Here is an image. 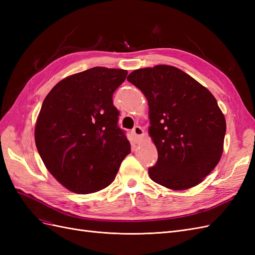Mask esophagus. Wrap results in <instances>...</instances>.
I'll return each instance as SVG.
<instances>
[{"mask_svg":"<svg viewBox=\"0 0 255 255\" xmlns=\"http://www.w3.org/2000/svg\"><path fill=\"white\" fill-rule=\"evenodd\" d=\"M132 133H133V135H134L135 137H137V138H141V137H143V135H144L143 129H142L140 127H138V126H136V127L132 129Z\"/></svg>","mask_w":255,"mask_h":255,"instance_id":"esophagus-1","label":"esophagus"}]
</instances>
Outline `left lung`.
<instances>
[{
	"mask_svg": "<svg viewBox=\"0 0 255 255\" xmlns=\"http://www.w3.org/2000/svg\"><path fill=\"white\" fill-rule=\"evenodd\" d=\"M128 81L148 100L149 134L158 153L151 180L173 190L201 183L219 163L227 129L215 97L172 66L138 69Z\"/></svg>",
	"mask_w": 255,
	"mask_h": 255,
	"instance_id": "left-lung-1",
	"label": "left lung"
}]
</instances>
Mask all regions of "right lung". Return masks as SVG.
I'll return each instance as SVG.
<instances>
[{
  "mask_svg": "<svg viewBox=\"0 0 255 255\" xmlns=\"http://www.w3.org/2000/svg\"><path fill=\"white\" fill-rule=\"evenodd\" d=\"M127 75L122 69L91 68L61 80L42 103L35 127L38 153L50 173L75 194L109 186L130 152L113 103Z\"/></svg>",
  "mask_w": 255,
  "mask_h": 255,
  "instance_id": "add662e5",
  "label": "right lung"
}]
</instances>
